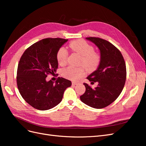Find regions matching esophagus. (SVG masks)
Returning a JSON list of instances; mask_svg holds the SVG:
<instances>
[{
  "instance_id": "1",
  "label": "esophagus",
  "mask_w": 146,
  "mask_h": 146,
  "mask_svg": "<svg viewBox=\"0 0 146 146\" xmlns=\"http://www.w3.org/2000/svg\"><path fill=\"white\" fill-rule=\"evenodd\" d=\"M78 84V82H72V85H77Z\"/></svg>"
}]
</instances>
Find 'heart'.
<instances>
[{
  "instance_id": "b5f03b06",
  "label": "heart",
  "mask_w": 146,
  "mask_h": 146,
  "mask_svg": "<svg viewBox=\"0 0 146 146\" xmlns=\"http://www.w3.org/2000/svg\"><path fill=\"white\" fill-rule=\"evenodd\" d=\"M69 47L82 56L80 63L83 64L89 69H94L99 63L100 56L94 52V48L89 43L84 40H76L70 42ZM68 52L64 47H61L57 52L56 60L60 66L67 64ZM86 73L85 68L81 67L76 68L69 66L62 71L63 76L72 81H77Z\"/></svg>"
}]
</instances>
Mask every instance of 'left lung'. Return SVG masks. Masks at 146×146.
Returning a JSON list of instances; mask_svg holds the SVG:
<instances>
[{"label": "left lung", "mask_w": 146, "mask_h": 146, "mask_svg": "<svg viewBox=\"0 0 146 146\" xmlns=\"http://www.w3.org/2000/svg\"><path fill=\"white\" fill-rule=\"evenodd\" d=\"M100 50V60L97 69L87 77L91 84L98 82L94 89L83 83L85 92L80 100L90 107L100 109L110 105L120 95L126 80V66L121 52L111 43L99 38H86Z\"/></svg>", "instance_id": "1"}]
</instances>
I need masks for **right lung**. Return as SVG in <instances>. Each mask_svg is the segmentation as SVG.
<instances>
[{"mask_svg": "<svg viewBox=\"0 0 146 146\" xmlns=\"http://www.w3.org/2000/svg\"><path fill=\"white\" fill-rule=\"evenodd\" d=\"M68 39L46 38L30 46L22 55L17 71V85L23 98L33 108L47 110L62 100L64 92L72 83L60 77L46 80L58 69L56 54Z\"/></svg>", "mask_w": 146, "mask_h": 146, "instance_id": "1", "label": "right lung"}]
</instances>
